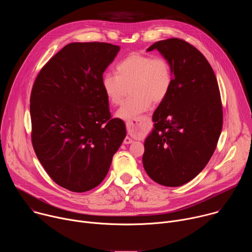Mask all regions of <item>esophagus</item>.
Listing matches in <instances>:
<instances>
[{
  "instance_id": "1",
  "label": "esophagus",
  "mask_w": 252,
  "mask_h": 252,
  "mask_svg": "<svg viewBox=\"0 0 252 252\" xmlns=\"http://www.w3.org/2000/svg\"><path fill=\"white\" fill-rule=\"evenodd\" d=\"M149 120H150L149 116H141V117H139V119L137 121H127L126 123V126L128 130H132L134 127H136L138 126L145 125ZM132 142H133V140L128 136H126L124 139L125 145H129V143H132Z\"/></svg>"
}]
</instances>
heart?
<instances>
[{
	"instance_id": "b5f03b06",
	"label": "heart",
	"mask_w": 252,
	"mask_h": 252,
	"mask_svg": "<svg viewBox=\"0 0 252 252\" xmlns=\"http://www.w3.org/2000/svg\"><path fill=\"white\" fill-rule=\"evenodd\" d=\"M101 84L107 99L116 105L131 87L132 95L117 113L118 118L131 121L148 111L153 101L160 102L167 96L173 84L172 65L162 56L133 53L118 63L117 75H104Z\"/></svg>"
}]
</instances>
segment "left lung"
Masks as SVG:
<instances>
[{"mask_svg": "<svg viewBox=\"0 0 252 252\" xmlns=\"http://www.w3.org/2000/svg\"><path fill=\"white\" fill-rule=\"evenodd\" d=\"M172 65L173 84L153 120L142 163L164 187H181L207 164L218 146L223 112L217 77L205 57L189 43L171 38L155 43Z\"/></svg>", "mask_w": 252, "mask_h": 252, "instance_id": "left-lung-1", "label": "left lung"}]
</instances>
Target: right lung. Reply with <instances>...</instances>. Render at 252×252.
Instances as JSON below:
<instances>
[{"label": "right lung", "mask_w": 252, "mask_h": 252, "mask_svg": "<svg viewBox=\"0 0 252 252\" xmlns=\"http://www.w3.org/2000/svg\"><path fill=\"white\" fill-rule=\"evenodd\" d=\"M119 46L70 43L34 80L31 98V138L35 156L53 181L74 192L97 187L126 134L113 119L102 74Z\"/></svg>", "instance_id": "1"}]
</instances>
